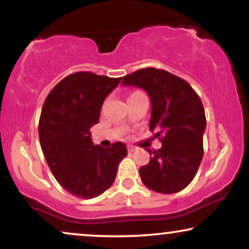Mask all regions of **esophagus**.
Returning a JSON list of instances; mask_svg holds the SVG:
<instances>
[{"instance_id": "34e87169", "label": "esophagus", "mask_w": 249, "mask_h": 249, "mask_svg": "<svg viewBox=\"0 0 249 249\" xmlns=\"http://www.w3.org/2000/svg\"><path fill=\"white\" fill-rule=\"evenodd\" d=\"M136 150H137V147L132 146V145H128V146H127V151H128V152H130V153L134 152V151H136Z\"/></svg>"}]
</instances>
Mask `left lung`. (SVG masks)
<instances>
[{
  "label": "left lung",
  "mask_w": 249,
  "mask_h": 249,
  "mask_svg": "<svg viewBox=\"0 0 249 249\" xmlns=\"http://www.w3.org/2000/svg\"><path fill=\"white\" fill-rule=\"evenodd\" d=\"M151 98L150 130L161 142L150 162L139 168L142 181L158 193H177L196 177L202 156L206 116L199 96L186 81L165 70L146 68L123 77Z\"/></svg>",
  "instance_id": "left-lung-1"
}]
</instances>
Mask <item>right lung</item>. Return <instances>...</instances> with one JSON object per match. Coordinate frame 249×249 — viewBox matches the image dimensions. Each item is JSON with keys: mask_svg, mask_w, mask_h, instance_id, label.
Segmentation results:
<instances>
[{"mask_svg": "<svg viewBox=\"0 0 249 249\" xmlns=\"http://www.w3.org/2000/svg\"><path fill=\"white\" fill-rule=\"evenodd\" d=\"M122 78L76 72L56 85L43 104L39 142L58 184L72 196L92 199L111 187L127 156L124 142L93 145L90 128L99 123L103 102Z\"/></svg>", "mask_w": 249, "mask_h": 249, "instance_id": "right-lung-1", "label": "right lung"}]
</instances>
